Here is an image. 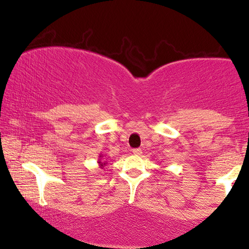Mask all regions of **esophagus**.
<instances>
[{
	"label": "esophagus",
	"instance_id": "34e87169",
	"mask_svg": "<svg viewBox=\"0 0 249 249\" xmlns=\"http://www.w3.org/2000/svg\"><path fill=\"white\" fill-rule=\"evenodd\" d=\"M132 153L134 155H136V156H140L142 154V149L141 148H134V149H132Z\"/></svg>",
	"mask_w": 249,
	"mask_h": 249
}]
</instances>
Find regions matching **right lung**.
<instances>
[{"mask_svg": "<svg viewBox=\"0 0 249 249\" xmlns=\"http://www.w3.org/2000/svg\"><path fill=\"white\" fill-rule=\"evenodd\" d=\"M100 162V161H99ZM103 165H105V163H101V166H103Z\"/></svg>", "mask_w": 249, "mask_h": 249, "instance_id": "obj_1", "label": "right lung"}]
</instances>
